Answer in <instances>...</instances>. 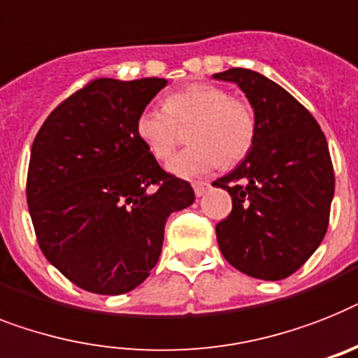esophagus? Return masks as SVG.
<instances>
[{
    "label": "esophagus",
    "instance_id": "obj_1",
    "mask_svg": "<svg viewBox=\"0 0 358 358\" xmlns=\"http://www.w3.org/2000/svg\"><path fill=\"white\" fill-rule=\"evenodd\" d=\"M208 190H210V182H206V181H196V182H194V192H196L197 197L205 196Z\"/></svg>",
    "mask_w": 358,
    "mask_h": 358
}]
</instances>
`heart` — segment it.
I'll return each mask as SVG.
<instances>
[{
	"mask_svg": "<svg viewBox=\"0 0 358 358\" xmlns=\"http://www.w3.org/2000/svg\"><path fill=\"white\" fill-rule=\"evenodd\" d=\"M188 124H192L190 146L168 164L170 172L179 177L212 172L223 162L234 166L249 155L258 135L256 113L247 100L230 96L225 87L203 82L168 93L162 108H144L135 129L153 157L168 161L181 137L179 128Z\"/></svg>",
	"mask_w": 358,
	"mask_h": 358,
	"instance_id": "b5f03b06",
	"label": "heart"
}]
</instances>
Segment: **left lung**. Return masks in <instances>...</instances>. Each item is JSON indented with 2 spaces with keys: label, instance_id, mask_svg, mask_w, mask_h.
I'll list each match as a JSON object with an SVG mask.
<instances>
[{
  "label": "left lung",
  "instance_id": "8db88e82",
  "mask_svg": "<svg viewBox=\"0 0 358 358\" xmlns=\"http://www.w3.org/2000/svg\"><path fill=\"white\" fill-rule=\"evenodd\" d=\"M243 90L258 120L250 153L212 185L232 197V212L215 225L232 267L258 280H283L318 249L329 225L335 172L324 131L309 111L256 71L214 75Z\"/></svg>",
  "mask_w": 358,
  "mask_h": 358
}]
</instances>
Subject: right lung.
Instances as JSON below:
<instances>
[{
	"label": "right lung",
	"mask_w": 358,
	"mask_h": 358,
	"mask_svg": "<svg viewBox=\"0 0 358 358\" xmlns=\"http://www.w3.org/2000/svg\"><path fill=\"white\" fill-rule=\"evenodd\" d=\"M164 78L91 80L41 124L27 172V203L38 245L69 282L124 294L159 262L172 212L194 188L164 172L135 122Z\"/></svg>",
	"instance_id": "add662e5"
}]
</instances>
